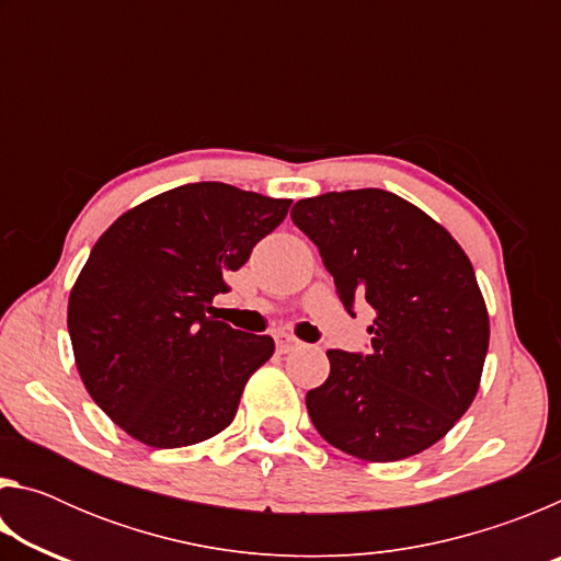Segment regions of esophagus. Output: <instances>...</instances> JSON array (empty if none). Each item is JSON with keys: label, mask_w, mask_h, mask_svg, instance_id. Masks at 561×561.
Returning a JSON list of instances; mask_svg holds the SVG:
<instances>
[{"label": "esophagus", "mask_w": 561, "mask_h": 561, "mask_svg": "<svg viewBox=\"0 0 561 561\" xmlns=\"http://www.w3.org/2000/svg\"><path fill=\"white\" fill-rule=\"evenodd\" d=\"M301 341L294 339V336H277V348L282 351V354H289V351L299 348Z\"/></svg>", "instance_id": "obj_1"}]
</instances>
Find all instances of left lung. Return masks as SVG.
I'll use <instances>...</instances> for the list:
<instances>
[{
  "mask_svg": "<svg viewBox=\"0 0 561 561\" xmlns=\"http://www.w3.org/2000/svg\"><path fill=\"white\" fill-rule=\"evenodd\" d=\"M291 220L319 247L339 299L374 307L366 356L327 351L307 393L321 438L354 458L393 462L438 443L480 388L490 317L474 270L443 225L388 190L299 201Z\"/></svg>",
  "mask_w": 561,
  "mask_h": 561,
  "instance_id": "left-lung-1",
  "label": "left lung"
}]
</instances>
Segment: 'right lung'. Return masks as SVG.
I'll use <instances>...</instances> for the list:
<instances>
[{
	"label": "right lung",
	"instance_id": "1",
	"mask_svg": "<svg viewBox=\"0 0 561 561\" xmlns=\"http://www.w3.org/2000/svg\"><path fill=\"white\" fill-rule=\"evenodd\" d=\"M289 205L190 183L130 207L93 244L69 294L73 358L89 396L130 438L185 448L232 423L274 341L207 311Z\"/></svg>",
	"mask_w": 561,
	"mask_h": 561
}]
</instances>
